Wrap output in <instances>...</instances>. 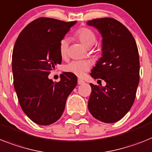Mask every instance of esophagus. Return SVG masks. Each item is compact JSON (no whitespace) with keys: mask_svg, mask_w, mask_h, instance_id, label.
<instances>
[{"mask_svg":"<svg viewBox=\"0 0 152 152\" xmlns=\"http://www.w3.org/2000/svg\"><path fill=\"white\" fill-rule=\"evenodd\" d=\"M84 83H85V81H84L83 80H81V79H78V80H77V84H78V85H82V84Z\"/></svg>","mask_w":152,"mask_h":152,"instance_id":"esophagus-1","label":"esophagus"}]
</instances>
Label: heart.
<instances>
[{
    "mask_svg": "<svg viewBox=\"0 0 152 152\" xmlns=\"http://www.w3.org/2000/svg\"><path fill=\"white\" fill-rule=\"evenodd\" d=\"M75 36L81 41L84 46L88 48L94 46L96 42V34L91 28L87 27H82L79 28L75 33ZM67 48H68V39L67 38L62 39L59 45V50H60V54L63 58H64L67 56ZM89 68L90 64L88 61H74L65 66L64 71L78 77H82L85 72L89 70Z\"/></svg>",
    "mask_w": 152,
    "mask_h": 152,
    "instance_id": "1",
    "label": "heart"
}]
</instances>
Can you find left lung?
<instances>
[{"label":"left lung","mask_w":152,"mask_h":152,"mask_svg":"<svg viewBox=\"0 0 152 152\" xmlns=\"http://www.w3.org/2000/svg\"><path fill=\"white\" fill-rule=\"evenodd\" d=\"M87 24L97 28L102 36V56L91 70V76L106 82L105 87L90 84L88 107L97 120L115 123L127 113L136 97L140 77L137 46L126 26L114 18H96Z\"/></svg>","instance_id":"1"}]
</instances>
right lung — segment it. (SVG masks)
Wrapping results in <instances>:
<instances>
[{
    "mask_svg": "<svg viewBox=\"0 0 152 152\" xmlns=\"http://www.w3.org/2000/svg\"><path fill=\"white\" fill-rule=\"evenodd\" d=\"M75 22L39 18L22 30L12 53L14 87L23 112L39 125H50L61 118L66 100L77 85L68 72L53 82L48 75L61 64L60 42Z\"/></svg>",
    "mask_w": 152,
    "mask_h": 152,
    "instance_id": "right-lung-1",
    "label": "right lung"
}]
</instances>
